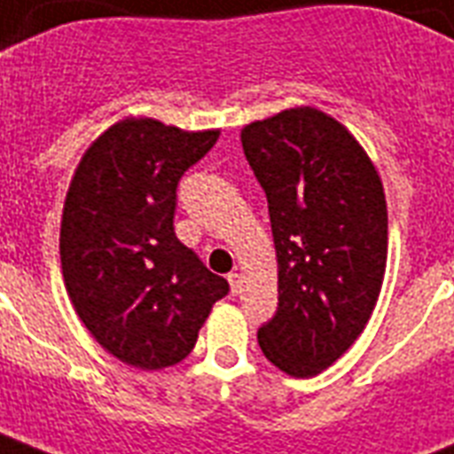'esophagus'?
<instances>
[{
    "mask_svg": "<svg viewBox=\"0 0 454 454\" xmlns=\"http://www.w3.org/2000/svg\"><path fill=\"white\" fill-rule=\"evenodd\" d=\"M228 283H231V293H233V295H238L242 288V276L238 271L228 273Z\"/></svg>",
    "mask_w": 454,
    "mask_h": 454,
    "instance_id": "1",
    "label": "esophagus"
}]
</instances>
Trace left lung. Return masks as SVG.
<instances>
[{
  "label": "left lung",
  "instance_id": "1",
  "mask_svg": "<svg viewBox=\"0 0 454 454\" xmlns=\"http://www.w3.org/2000/svg\"><path fill=\"white\" fill-rule=\"evenodd\" d=\"M262 183L278 264V311L259 328L264 357L311 379L357 340L379 302L388 207L372 157L317 106H290L240 130Z\"/></svg>",
  "mask_w": 454,
  "mask_h": 454
}]
</instances>
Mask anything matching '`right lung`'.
Segmentation results:
<instances>
[{"mask_svg": "<svg viewBox=\"0 0 454 454\" xmlns=\"http://www.w3.org/2000/svg\"><path fill=\"white\" fill-rule=\"evenodd\" d=\"M219 133L123 116L95 137L68 183L59 231L66 293L123 364L157 372L183 362L228 293L173 231L178 181Z\"/></svg>", "mask_w": 454, "mask_h": 454, "instance_id": "right-lung-1", "label": "right lung"}]
</instances>
